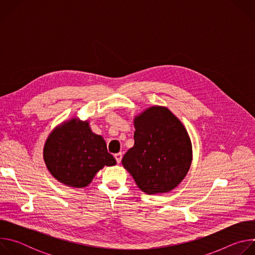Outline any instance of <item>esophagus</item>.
Wrapping results in <instances>:
<instances>
[{"mask_svg":"<svg viewBox=\"0 0 255 255\" xmlns=\"http://www.w3.org/2000/svg\"><path fill=\"white\" fill-rule=\"evenodd\" d=\"M115 159H116L117 163H120V162H121V159H122V153H121V152L116 153V154H115Z\"/></svg>","mask_w":255,"mask_h":255,"instance_id":"esophagus-1","label":"esophagus"}]
</instances>
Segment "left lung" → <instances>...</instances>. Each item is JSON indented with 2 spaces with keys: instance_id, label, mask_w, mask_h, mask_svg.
Segmentation results:
<instances>
[{
  "instance_id": "left-lung-1",
  "label": "left lung",
  "mask_w": 255,
  "mask_h": 255,
  "mask_svg": "<svg viewBox=\"0 0 255 255\" xmlns=\"http://www.w3.org/2000/svg\"><path fill=\"white\" fill-rule=\"evenodd\" d=\"M134 146L123 156V166L142 192H170L192 164V142L185 126L167 108L153 106L134 118Z\"/></svg>"
}]
</instances>
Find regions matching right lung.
<instances>
[{
    "mask_svg": "<svg viewBox=\"0 0 255 255\" xmlns=\"http://www.w3.org/2000/svg\"><path fill=\"white\" fill-rule=\"evenodd\" d=\"M43 158L53 177L65 186L80 189L89 186L105 165L116 164L103 137L92 132L88 121L75 118L63 122L49 134Z\"/></svg>",
    "mask_w": 255,
    "mask_h": 255,
    "instance_id": "obj_1",
    "label": "right lung"
}]
</instances>
